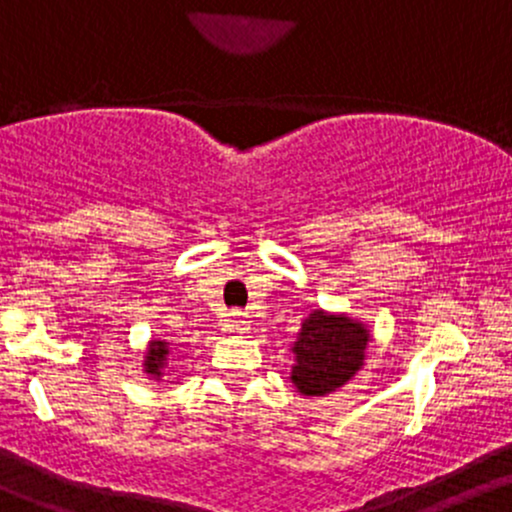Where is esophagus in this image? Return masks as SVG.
<instances>
[{"mask_svg":"<svg viewBox=\"0 0 512 512\" xmlns=\"http://www.w3.org/2000/svg\"><path fill=\"white\" fill-rule=\"evenodd\" d=\"M228 328L233 333H245L247 330V316L243 311H230L228 313Z\"/></svg>","mask_w":512,"mask_h":512,"instance_id":"34e87169","label":"esophagus"}]
</instances>
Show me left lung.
Masks as SVG:
<instances>
[{"mask_svg": "<svg viewBox=\"0 0 512 512\" xmlns=\"http://www.w3.org/2000/svg\"><path fill=\"white\" fill-rule=\"evenodd\" d=\"M367 338V330L350 318L313 311L294 345L296 367L291 379L296 389L306 396H325L347 384L362 367Z\"/></svg>", "mask_w": 512, "mask_h": 512, "instance_id": "1", "label": "left lung"}]
</instances>
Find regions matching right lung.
Listing matches in <instances>:
<instances>
[{"mask_svg":"<svg viewBox=\"0 0 512 512\" xmlns=\"http://www.w3.org/2000/svg\"><path fill=\"white\" fill-rule=\"evenodd\" d=\"M165 357H167V345L165 342L155 340L153 345H150L148 357H145V372L153 374V376H160V369H162V364H165Z\"/></svg>","mask_w":512,"mask_h":512,"instance_id":"obj_1","label":"right lung"}]
</instances>
